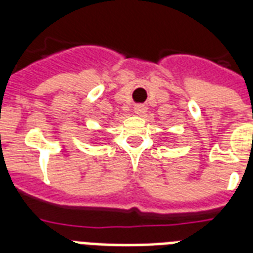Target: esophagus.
<instances>
[{"label": "esophagus", "instance_id": "34e87169", "mask_svg": "<svg viewBox=\"0 0 253 253\" xmlns=\"http://www.w3.org/2000/svg\"><path fill=\"white\" fill-rule=\"evenodd\" d=\"M144 110H146V107L143 106V105H136V106L134 107V113L138 115L143 114V113H144Z\"/></svg>", "mask_w": 253, "mask_h": 253}]
</instances>
